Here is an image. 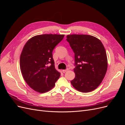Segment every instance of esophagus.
I'll list each match as a JSON object with an SVG mask.
<instances>
[{
    "instance_id": "obj_1",
    "label": "esophagus",
    "mask_w": 125,
    "mask_h": 125,
    "mask_svg": "<svg viewBox=\"0 0 125 125\" xmlns=\"http://www.w3.org/2000/svg\"><path fill=\"white\" fill-rule=\"evenodd\" d=\"M68 70H69L68 69H65V70H62V71L63 72V73H65L66 72H67V71Z\"/></svg>"
}]
</instances>
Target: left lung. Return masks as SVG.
Returning <instances> with one entry per match:
<instances>
[{
	"mask_svg": "<svg viewBox=\"0 0 125 125\" xmlns=\"http://www.w3.org/2000/svg\"><path fill=\"white\" fill-rule=\"evenodd\" d=\"M67 41L74 53L75 76L71 83L79 91L86 93L101 83L107 69L106 52L101 41L89 35L72 34Z\"/></svg>",
	"mask_w": 125,
	"mask_h": 125,
	"instance_id": "left-lung-1",
	"label": "left lung"
}]
</instances>
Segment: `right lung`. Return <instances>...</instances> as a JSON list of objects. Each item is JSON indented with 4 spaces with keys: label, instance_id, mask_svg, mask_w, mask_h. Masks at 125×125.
I'll return each mask as SVG.
<instances>
[{
    "label": "right lung",
    "instance_id": "right-lung-1",
    "mask_svg": "<svg viewBox=\"0 0 125 125\" xmlns=\"http://www.w3.org/2000/svg\"><path fill=\"white\" fill-rule=\"evenodd\" d=\"M64 35L43 34L28 41L20 55L22 76L29 86L39 93L52 89L60 73L55 68L52 51Z\"/></svg>",
    "mask_w": 125,
    "mask_h": 125
}]
</instances>
